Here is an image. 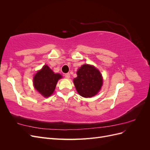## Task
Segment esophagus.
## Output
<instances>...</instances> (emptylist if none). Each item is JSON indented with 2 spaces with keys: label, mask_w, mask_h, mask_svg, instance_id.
Masks as SVG:
<instances>
[{
  "label": "esophagus",
  "mask_w": 150,
  "mask_h": 150,
  "mask_svg": "<svg viewBox=\"0 0 150 150\" xmlns=\"http://www.w3.org/2000/svg\"><path fill=\"white\" fill-rule=\"evenodd\" d=\"M64 76H65V78L69 79L70 78V74L69 73H66L64 74Z\"/></svg>",
  "instance_id": "esophagus-1"
}]
</instances>
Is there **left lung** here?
<instances>
[{"label": "left lung", "instance_id": "obj_1", "mask_svg": "<svg viewBox=\"0 0 150 150\" xmlns=\"http://www.w3.org/2000/svg\"><path fill=\"white\" fill-rule=\"evenodd\" d=\"M78 77L73 82L77 91L81 96L91 98L96 95L103 84L101 74L93 66L84 64L77 72Z\"/></svg>", "mask_w": 150, "mask_h": 150}]
</instances>
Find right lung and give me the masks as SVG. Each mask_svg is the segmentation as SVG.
<instances>
[{"instance_id":"obj_1","label":"right lung","mask_w":150,"mask_h":150,"mask_svg":"<svg viewBox=\"0 0 150 150\" xmlns=\"http://www.w3.org/2000/svg\"><path fill=\"white\" fill-rule=\"evenodd\" d=\"M61 78V74L54 73L47 65H45L34 76V86L43 96L48 97L53 93L58 80Z\"/></svg>"}]
</instances>
